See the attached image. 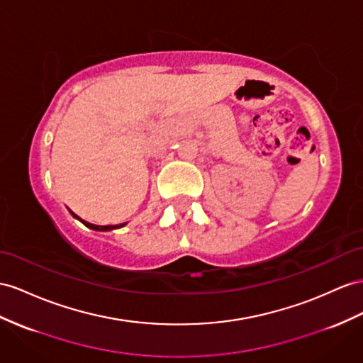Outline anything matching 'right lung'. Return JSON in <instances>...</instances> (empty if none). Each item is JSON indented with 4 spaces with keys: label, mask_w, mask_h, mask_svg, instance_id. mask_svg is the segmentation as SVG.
Listing matches in <instances>:
<instances>
[{
    "label": "right lung",
    "mask_w": 363,
    "mask_h": 363,
    "mask_svg": "<svg viewBox=\"0 0 363 363\" xmlns=\"http://www.w3.org/2000/svg\"><path fill=\"white\" fill-rule=\"evenodd\" d=\"M72 213V216L75 218V219H78V220H81L82 224H84L86 227H89V228H91V230H96V231H108V230H115V228H121V227H124L127 222H124V224H118V225H95V224H90V222H87V220H82L79 216H77L75 213L73 211H70Z\"/></svg>",
    "instance_id": "obj_1"
}]
</instances>
